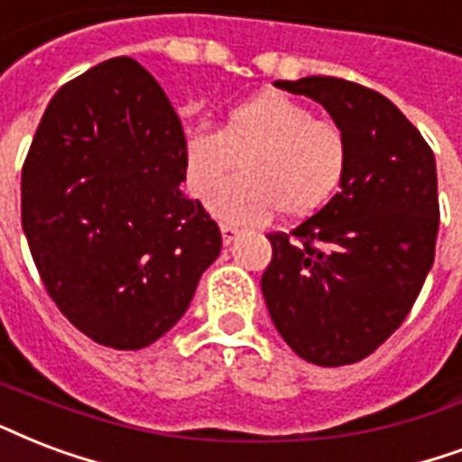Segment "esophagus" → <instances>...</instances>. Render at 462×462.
<instances>
[{
  "label": "esophagus",
  "mask_w": 462,
  "mask_h": 462,
  "mask_svg": "<svg viewBox=\"0 0 462 462\" xmlns=\"http://www.w3.org/2000/svg\"><path fill=\"white\" fill-rule=\"evenodd\" d=\"M220 232H223L225 245H232V242H235V239H237V235H239L237 227H232V225H220Z\"/></svg>",
  "instance_id": "34e87169"
}]
</instances>
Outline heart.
<instances>
[{
  "label": "heart",
  "instance_id": "heart-1",
  "mask_svg": "<svg viewBox=\"0 0 462 462\" xmlns=\"http://www.w3.org/2000/svg\"><path fill=\"white\" fill-rule=\"evenodd\" d=\"M242 174L210 200L232 223L263 220L271 210L300 220L332 199L348 167V143L332 121L283 91H259L230 106L217 130H193L184 143L186 184L206 200L232 167Z\"/></svg>",
  "mask_w": 462,
  "mask_h": 462
}]
</instances>
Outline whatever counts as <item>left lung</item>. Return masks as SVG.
<instances>
[{"mask_svg":"<svg viewBox=\"0 0 462 462\" xmlns=\"http://www.w3.org/2000/svg\"><path fill=\"white\" fill-rule=\"evenodd\" d=\"M325 106L348 143L341 191L291 235H269L271 322L315 365L356 364L402 325L434 266L436 160L390 98L337 77L278 79Z\"/></svg>","mask_w":462,"mask_h":462,"instance_id":"left-lung-1","label":"left lung"}]
</instances>
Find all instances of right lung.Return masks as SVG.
I'll return each instance as SVG.
<instances>
[{
  "mask_svg": "<svg viewBox=\"0 0 462 462\" xmlns=\"http://www.w3.org/2000/svg\"><path fill=\"white\" fill-rule=\"evenodd\" d=\"M184 130L130 58L52 97L21 171V225L45 291L104 346H150L184 317L223 237L186 199Z\"/></svg>",
  "mask_w": 462,
  "mask_h": 462,
  "instance_id": "add662e5",
  "label": "right lung"
}]
</instances>
